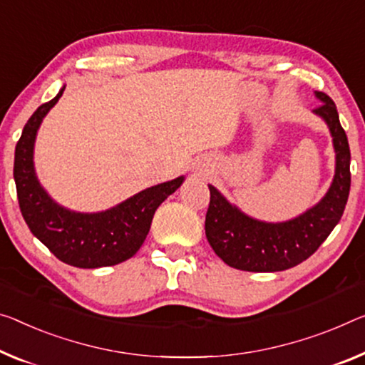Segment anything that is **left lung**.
Instances as JSON below:
<instances>
[{
	"mask_svg": "<svg viewBox=\"0 0 365 365\" xmlns=\"http://www.w3.org/2000/svg\"><path fill=\"white\" fill-rule=\"evenodd\" d=\"M319 101L313 114L322 117L333 137L336 153L333 182L323 199L304 214L285 222H264L246 215L209 184L210 204L205 237L215 255L240 271H285L310 257L343 217L351 189V151L333 99L315 91Z\"/></svg>",
	"mask_w": 365,
	"mask_h": 365,
	"instance_id": "left-lung-1",
	"label": "left lung"
}]
</instances>
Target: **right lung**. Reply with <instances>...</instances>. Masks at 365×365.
Returning <instances> with one entry per match:
<instances>
[{
    "label": "right lung",
    "instance_id": "obj_1",
    "mask_svg": "<svg viewBox=\"0 0 365 365\" xmlns=\"http://www.w3.org/2000/svg\"><path fill=\"white\" fill-rule=\"evenodd\" d=\"M63 91L61 86L57 96L34 112L16 145L14 181L22 217L34 237L66 264L81 269L119 264L140 250L156 209L181 186L184 176L140 190L108 210L76 212L60 205L38 181L34 145L43 117Z\"/></svg>",
    "mask_w": 365,
    "mask_h": 365
}]
</instances>
